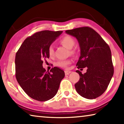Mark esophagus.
Segmentation results:
<instances>
[{
    "instance_id": "esophagus-1",
    "label": "esophagus",
    "mask_w": 124,
    "mask_h": 124,
    "mask_svg": "<svg viewBox=\"0 0 124 124\" xmlns=\"http://www.w3.org/2000/svg\"><path fill=\"white\" fill-rule=\"evenodd\" d=\"M64 73L66 75H68L69 74H70V73H71V71L68 70H66L64 71Z\"/></svg>"
}]
</instances>
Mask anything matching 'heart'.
Here are the masks:
<instances>
[{
	"label": "heart",
	"instance_id": "b5f03b06",
	"mask_svg": "<svg viewBox=\"0 0 124 124\" xmlns=\"http://www.w3.org/2000/svg\"><path fill=\"white\" fill-rule=\"evenodd\" d=\"M60 44L62 46H63L66 49L70 50V52L71 54H74L75 51L74 50H72L71 49H72L73 46L75 44V40L72 37L70 36V35H66L64 36L63 38L61 39L60 40ZM49 54L50 56H52L54 55V49L52 46H50L49 48ZM70 61L68 60H61L57 62V64L58 66L61 67H66L68 65L70 64Z\"/></svg>",
	"mask_w": 124,
	"mask_h": 124
}]
</instances>
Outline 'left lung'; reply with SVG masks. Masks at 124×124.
Masks as SVG:
<instances>
[{
    "instance_id": "1",
    "label": "left lung",
    "mask_w": 124,
    "mask_h": 124,
    "mask_svg": "<svg viewBox=\"0 0 124 124\" xmlns=\"http://www.w3.org/2000/svg\"><path fill=\"white\" fill-rule=\"evenodd\" d=\"M78 41L80 56L77 68H87L86 72L79 73L80 79L75 87L80 95L87 99L99 97L106 91L114 74L110 47L100 35L89 27L66 31Z\"/></svg>"
}]
</instances>
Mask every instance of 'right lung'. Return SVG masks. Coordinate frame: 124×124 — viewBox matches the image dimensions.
I'll return each mask as SVG.
<instances>
[{
	"mask_svg": "<svg viewBox=\"0 0 124 124\" xmlns=\"http://www.w3.org/2000/svg\"><path fill=\"white\" fill-rule=\"evenodd\" d=\"M62 31H43L24 40L15 57L17 81L29 97L46 101L57 93L64 72L54 67L50 72L43 67V60L49 58V48Z\"/></svg>",
	"mask_w": 124,
	"mask_h": 124,
	"instance_id": "obj_1",
	"label": "right lung"
}]
</instances>
